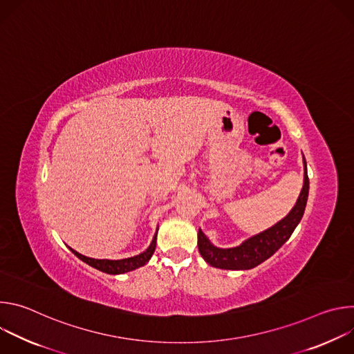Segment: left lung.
Here are the masks:
<instances>
[{"label": "left lung", "instance_id": "8db88e82", "mask_svg": "<svg viewBox=\"0 0 354 354\" xmlns=\"http://www.w3.org/2000/svg\"><path fill=\"white\" fill-rule=\"evenodd\" d=\"M308 190L310 179L307 174V162L304 160V186H302L295 206L281 221L269 230L246 239L239 246L228 249L216 248L210 243L206 235L201 232V230H198L197 246L200 255L203 257L209 265L225 270H248L261 265L269 259L276 250H279L280 246L291 236L292 231L301 221L302 214H304Z\"/></svg>", "mask_w": 354, "mask_h": 354}]
</instances>
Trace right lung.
<instances>
[{
  "label": "right lung",
  "instance_id": "right-lung-1",
  "mask_svg": "<svg viewBox=\"0 0 354 354\" xmlns=\"http://www.w3.org/2000/svg\"><path fill=\"white\" fill-rule=\"evenodd\" d=\"M156 245H157V235H154V239L153 242H151V245L148 246V249L145 252H142V254L137 255V257H133V258H127V259H120V261H108V259H92V258H86L81 254H78V252H75L74 249H71L73 254L80 258L82 262L88 263L89 266L100 270V272H105V273H109V274H120V273H126V272H130V270H134L137 268H141L144 266L149 258L153 257L154 250H156Z\"/></svg>",
  "mask_w": 354,
  "mask_h": 354
}]
</instances>
